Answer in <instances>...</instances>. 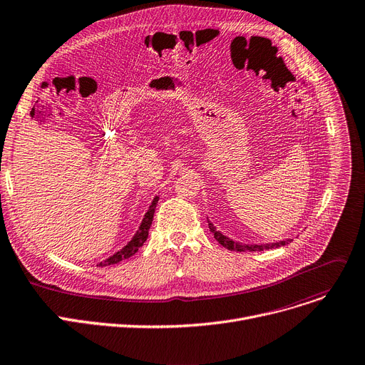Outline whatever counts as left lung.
Listing matches in <instances>:
<instances>
[{
	"instance_id": "obj_1",
	"label": "left lung",
	"mask_w": 365,
	"mask_h": 365,
	"mask_svg": "<svg viewBox=\"0 0 365 365\" xmlns=\"http://www.w3.org/2000/svg\"><path fill=\"white\" fill-rule=\"evenodd\" d=\"M208 227L210 232L214 233L215 240L220 244L222 247L230 250V251H239V252H244V251H264V250H273V248H279L283 247L286 244H289L292 239H286V240H280V242H273V244H264V245H248V244H240V242H235L232 239H229L227 236H225L222 232H218L215 229V226L208 222Z\"/></svg>"
}]
</instances>
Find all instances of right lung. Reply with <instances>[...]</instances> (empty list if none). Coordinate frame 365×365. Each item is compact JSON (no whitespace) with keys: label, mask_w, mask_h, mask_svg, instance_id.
Wrapping results in <instances>:
<instances>
[{"label":"right lung","mask_w":365,"mask_h":365,"mask_svg":"<svg viewBox=\"0 0 365 365\" xmlns=\"http://www.w3.org/2000/svg\"><path fill=\"white\" fill-rule=\"evenodd\" d=\"M157 202H158V197H155V198L153 200V202H151V205H150L147 214L143 215V220H142V223H140L138 232L135 233V236L132 237V240L129 242V244H128L125 248H121L120 251H117L114 255H111V257H108L107 259L101 261V262L98 264L100 267L117 264V262H120V261L130 258L133 254L138 252V250L143 245V242L147 240V237H148V230H150L151 223H153V218H154V212H155Z\"/></svg>","instance_id":"right-lung-1"}]
</instances>
